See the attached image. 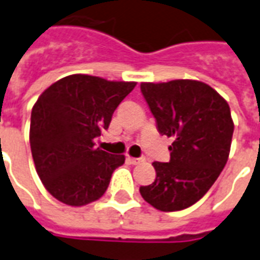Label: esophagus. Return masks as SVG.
<instances>
[{
    "mask_svg": "<svg viewBox=\"0 0 260 260\" xmlns=\"http://www.w3.org/2000/svg\"><path fill=\"white\" fill-rule=\"evenodd\" d=\"M126 160H127V163H130V165H140V163L145 161V157H130L128 156Z\"/></svg>",
    "mask_w": 260,
    "mask_h": 260,
    "instance_id": "34e87169",
    "label": "esophagus"
}]
</instances>
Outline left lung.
I'll return each mask as SVG.
<instances>
[{"label": "left lung", "instance_id": "8db88e82", "mask_svg": "<svg viewBox=\"0 0 260 260\" xmlns=\"http://www.w3.org/2000/svg\"><path fill=\"white\" fill-rule=\"evenodd\" d=\"M161 136L174 138L170 161H153L156 179L140 193L160 211L185 210L211 188L229 157L234 124L229 104L211 86L192 79L141 83Z\"/></svg>", "mask_w": 260, "mask_h": 260}]
</instances>
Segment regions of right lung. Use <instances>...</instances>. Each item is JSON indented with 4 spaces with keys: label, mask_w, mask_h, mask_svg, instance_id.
I'll use <instances>...</instances> for the list:
<instances>
[{
    "label": "right lung",
    "mask_w": 260,
    "mask_h": 260,
    "mask_svg": "<svg viewBox=\"0 0 260 260\" xmlns=\"http://www.w3.org/2000/svg\"><path fill=\"white\" fill-rule=\"evenodd\" d=\"M136 82L75 74L54 82L31 111L30 145L37 173L50 194L67 206L100 199L123 155L94 148L115 109Z\"/></svg>",
    "instance_id": "right-lung-1"
}]
</instances>
